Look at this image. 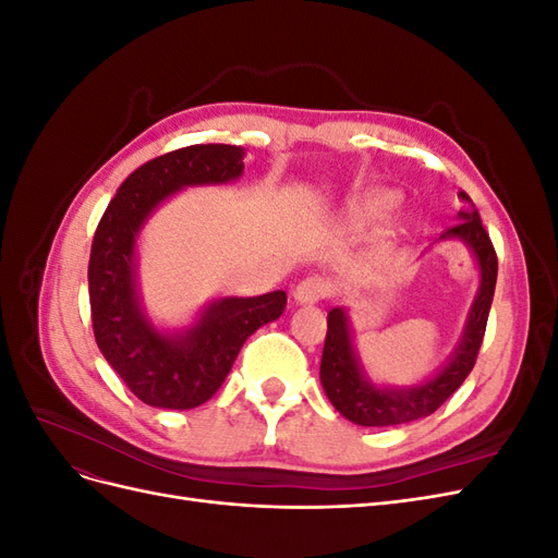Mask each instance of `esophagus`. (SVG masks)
Masks as SVG:
<instances>
[{
  "label": "esophagus",
  "mask_w": 558,
  "mask_h": 558,
  "mask_svg": "<svg viewBox=\"0 0 558 558\" xmlns=\"http://www.w3.org/2000/svg\"><path fill=\"white\" fill-rule=\"evenodd\" d=\"M330 293H332V286L326 279L307 277L293 289V300L298 305H314V302L326 300Z\"/></svg>",
  "instance_id": "34e87169"
}]
</instances>
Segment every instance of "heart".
<instances>
[{
    "instance_id": "b5f03b06",
    "label": "heart",
    "mask_w": 558,
    "mask_h": 558,
    "mask_svg": "<svg viewBox=\"0 0 558 558\" xmlns=\"http://www.w3.org/2000/svg\"><path fill=\"white\" fill-rule=\"evenodd\" d=\"M391 205H393L391 193H386V191L369 193L367 197H363L361 202H356V205L351 207V221L356 226H363L367 221H373V218L381 216Z\"/></svg>"
}]
</instances>
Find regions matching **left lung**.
<instances>
[{
  "label": "left lung",
  "instance_id": "8db88e82",
  "mask_svg": "<svg viewBox=\"0 0 558 558\" xmlns=\"http://www.w3.org/2000/svg\"><path fill=\"white\" fill-rule=\"evenodd\" d=\"M459 199L463 202L459 223L449 228L440 240L456 238L475 253V260L480 265V291L470 307L461 342L440 373L424 384L408 388L373 384L365 377L356 349H353L347 312L342 307L328 312V332L324 356H320V384H324V391L332 402V408L344 418L353 421V424L379 428L430 416L449 396H453L456 388L470 375V369L475 367L484 340L488 310H492L494 302L498 258L468 193L461 191Z\"/></svg>",
  "mask_w": 558,
  "mask_h": 558
}]
</instances>
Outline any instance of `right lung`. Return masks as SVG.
<instances>
[{
  "label": "right lung",
  "instance_id": "obj_1",
  "mask_svg": "<svg viewBox=\"0 0 558 558\" xmlns=\"http://www.w3.org/2000/svg\"><path fill=\"white\" fill-rule=\"evenodd\" d=\"M244 148L195 144L158 156L134 170L99 221L88 263L95 342L130 391L150 408L193 410L226 381L248 335L281 316L286 293L221 298L199 312L193 326L162 332L140 302V230L162 199L189 185L240 179Z\"/></svg>",
  "mask_w": 558,
  "mask_h": 558
}]
</instances>
